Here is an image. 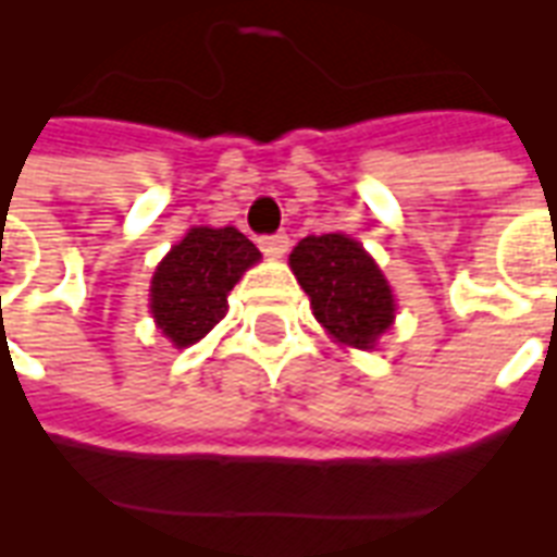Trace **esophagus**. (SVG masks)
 Listing matches in <instances>:
<instances>
[{"label": "esophagus", "mask_w": 557, "mask_h": 557, "mask_svg": "<svg viewBox=\"0 0 557 557\" xmlns=\"http://www.w3.org/2000/svg\"><path fill=\"white\" fill-rule=\"evenodd\" d=\"M260 248L265 257H283L288 251V236L286 234H271V236H260Z\"/></svg>", "instance_id": "obj_1"}]
</instances>
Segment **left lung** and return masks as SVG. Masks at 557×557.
I'll return each mask as SVG.
<instances>
[{"mask_svg": "<svg viewBox=\"0 0 557 557\" xmlns=\"http://www.w3.org/2000/svg\"><path fill=\"white\" fill-rule=\"evenodd\" d=\"M297 283L323 330L344 347L372 349L393 326L396 300L361 243L347 234L306 236L288 253Z\"/></svg>", "mask_w": 557, "mask_h": 557, "instance_id": "8db88e82", "label": "left lung"}]
</instances>
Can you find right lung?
Masks as SVG:
<instances>
[{
	"label": "right lung",
	"instance_id": "add662e5",
	"mask_svg": "<svg viewBox=\"0 0 557 557\" xmlns=\"http://www.w3.org/2000/svg\"><path fill=\"white\" fill-rule=\"evenodd\" d=\"M260 260L257 245L236 227H190L170 248L150 283V312L173 347H190L227 312V292Z\"/></svg>",
	"mask_w": 557,
	"mask_h": 557
}]
</instances>
